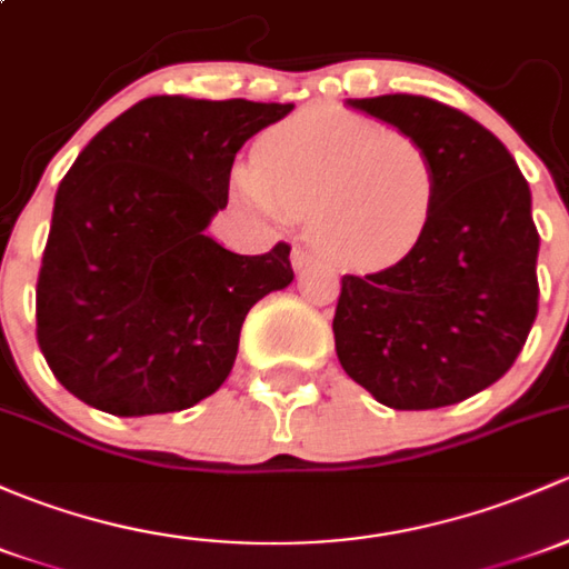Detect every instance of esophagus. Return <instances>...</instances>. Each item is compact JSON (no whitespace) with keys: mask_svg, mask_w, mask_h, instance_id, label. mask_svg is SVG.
Instances as JSON below:
<instances>
[{"mask_svg":"<svg viewBox=\"0 0 569 569\" xmlns=\"http://www.w3.org/2000/svg\"><path fill=\"white\" fill-rule=\"evenodd\" d=\"M308 261H310V253H308V250H302V248H295V250H291V267H295L297 272H300L302 267H308Z\"/></svg>","mask_w":569,"mask_h":569,"instance_id":"1","label":"esophagus"}]
</instances>
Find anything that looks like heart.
Wrapping results in <instances>:
<instances>
[{"label":"heart","instance_id":"heart-1","mask_svg":"<svg viewBox=\"0 0 569 569\" xmlns=\"http://www.w3.org/2000/svg\"><path fill=\"white\" fill-rule=\"evenodd\" d=\"M237 184L267 212L310 218L327 256L360 267L403 259L428 231L439 193L420 139L332 111L297 113L261 136Z\"/></svg>","mask_w":569,"mask_h":569}]
</instances>
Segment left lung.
Masks as SVG:
<instances>
[{"label": "left lung", "mask_w": 569, "mask_h": 569, "mask_svg": "<svg viewBox=\"0 0 569 569\" xmlns=\"http://www.w3.org/2000/svg\"><path fill=\"white\" fill-rule=\"evenodd\" d=\"M426 143L439 193L428 231L398 261L343 274L332 332L346 373L400 411L452 406L499 381L537 316L531 193L490 130L422 94L349 100Z\"/></svg>", "instance_id": "obj_1"}]
</instances>
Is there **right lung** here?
Here are the masks:
<instances>
[{
	"label": "right lung",
	"instance_id": "obj_1",
	"mask_svg": "<svg viewBox=\"0 0 569 569\" xmlns=\"http://www.w3.org/2000/svg\"><path fill=\"white\" fill-rule=\"evenodd\" d=\"M295 103L154 94L106 124L59 182L38 274V343L59 385L117 417L182 411L226 381L286 242L239 256L204 234L242 143Z\"/></svg>",
	"mask_w": 569,
	"mask_h": 569
}]
</instances>
